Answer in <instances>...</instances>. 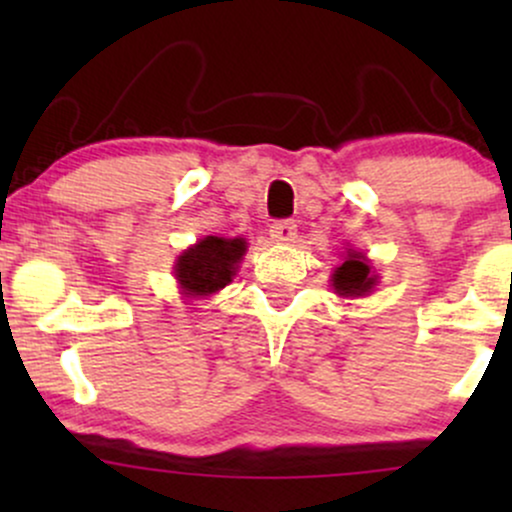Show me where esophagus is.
<instances>
[{"mask_svg":"<svg viewBox=\"0 0 512 512\" xmlns=\"http://www.w3.org/2000/svg\"><path fill=\"white\" fill-rule=\"evenodd\" d=\"M296 223L284 219V221H274L272 226H269V236H272L276 243H291L293 238H296Z\"/></svg>","mask_w":512,"mask_h":512,"instance_id":"obj_1","label":"esophagus"}]
</instances>
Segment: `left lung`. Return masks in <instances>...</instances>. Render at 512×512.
I'll list each match as a JSON object with an SVG mask.
<instances>
[{"mask_svg":"<svg viewBox=\"0 0 512 512\" xmlns=\"http://www.w3.org/2000/svg\"><path fill=\"white\" fill-rule=\"evenodd\" d=\"M332 286L339 296H363L375 286V274L370 272V264L363 260L361 252H351L332 274Z\"/></svg>","mask_w":512,"mask_h":512,"instance_id":"obj_1","label":"left lung"}]
</instances>
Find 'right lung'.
<instances>
[{"instance_id":"add662e5","label":"right lung","mask_w":512,"mask_h":512,"mask_svg":"<svg viewBox=\"0 0 512 512\" xmlns=\"http://www.w3.org/2000/svg\"><path fill=\"white\" fill-rule=\"evenodd\" d=\"M243 252V238L209 236L195 248L182 252L178 264H175V276L190 296H209L231 281Z\"/></svg>"}]
</instances>
